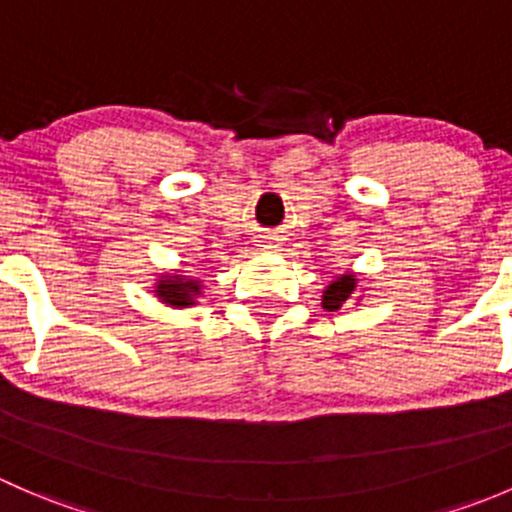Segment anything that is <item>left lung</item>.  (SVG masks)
Masks as SVG:
<instances>
[{"instance_id": "left-lung-1", "label": "left lung", "mask_w": 512, "mask_h": 512, "mask_svg": "<svg viewBox=\"0 0 512 512\" xmlns=\"http://www.w3.org/2000/svg\"><path fill=\"white\" fill-rule=\"evenodd\" d=\"M354 292H356V277L354 275L337 277V280L329 282L327 289H324L322 307L327 309V312H337V309H342L344 304L354 297Z\"/></svg>"}]
</instances>
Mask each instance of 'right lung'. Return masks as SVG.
<instances>
[{
  "mask_svg": "<svg viewBox=\"0 0 512 512\" xmlns=\"http://www.w3.org/2000/svg\"><path fill=\"white\" fill-rule=\"evenodd\" d=\"M200 294V282L183 275H163L156 285V297L170 307H190Z\"/></svg>",
  "mask_w": 512,
  "mask_h": 512,
  "instance_id": "add662e5",
  "label": "right lung"
}]
</instances>
